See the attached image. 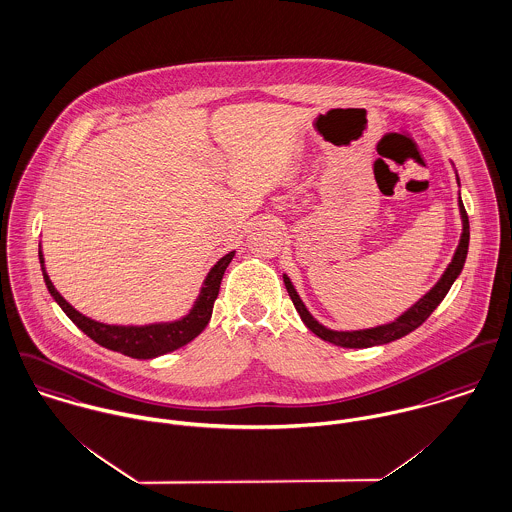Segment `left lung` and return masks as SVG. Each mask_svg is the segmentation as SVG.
I'll use <instances>...</instances> for the list:
<instances>
[{
    "instance_id": "obj_1",
    "label": "left lung",
    "mask_w": 512,
    "mask_h": 512,
    "mask_svg": "<svg viewBox=\"0 0 512 512\" xmlns=\"http://www.w3.org/2000/svg\"><path fill=\"white\" fill-rule=\"evenodd\" d=\"M460 213H462V221H464V233L460 238V244L456 248V254L450 262V266L446 268L444 276L440 281L420 299L419 303H415L405 315H401L395 323L389 325L375 326V328H368V330H354V332H336V330H328L323 325H319L311 313L305 309L303 301L299 299L295 287L291 285V281L287 276H283V283L285 289L301 317V321L307 325L311 332H315L319 338H323L325 342L336 344V346H344V348H370V346H379V344H387L393 342L397 338L407 336L409 332H413L415 328H419L432 313L434 309L442 303V299L446 297V293L450 291L452 283L460 276V272L464 270L465 256H467V246H469V219L465 213L464 203L460 199Z\"/></svg>"
}]
</instances>
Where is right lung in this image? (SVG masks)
<instances>
[{
  "label": "right lung",
  "instance_id": "add662e5",
  "mask_svg": "<svg viewBox=\"0 0 512 512\" xmlns=\"http://www.w3.org/2000/svg\"><path fill=\"white\" fill-rule=\"evenodd\" d=\"M234 252H229L227 256H223L207 274V278L203 281L201 293L193 305V309L187 313L184 319L174 321V323H160V325L146 326H115L103 325L92 321L88 317H84L82 313H78L52 285V281L47 276L45 270V260H43V252L39 250V260L43 266V276L47 283L50 295L54 297V301L60 305V309L68 315V319L78 326L82 332H86L93 342H97L99 346L113 350V352H121L125 356L131 358H139V360H150L168 352H174L182 346H186L187 342H191L195 336L201 334V330L207 326L211 313H213V303L219 295L221 289V279L227 270V266L233 260Z\"/></svg>",
  "mask_w": 512,
  "mask_h": 512
}]
</instances>
